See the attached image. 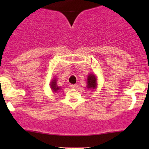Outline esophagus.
Instances as JSON below:
<instances>
[{
    "mask_svg": "<svg viewBox=\"0 0 149 149\" xmlns=\"http://www.w3.org/2000/svg\"><path fill=\"white\" fill-rule=\"evenodd\" d=\"M71 88H73V89H76V88H78V85H77V84L71 85Z\"/></svg>",
    "mask_w": 149,
    "mask_h": 149,
    "instance_id": "obj_1",
    "label": "esophagus"
}]
</instances>
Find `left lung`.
<instances>
[{
  "label": "left lung",
  "mask_w": 149,
  "mask_h": 149,
  "mask_svg": "<svg viewBox=\"0 0 149 149\" xmlns=\"http://www.w3.org/2000/svg\"><path fill=\"white\" fill-rule=\"evenodd\" d=\"M87 83H88V86H87V88L89 89H95L96 88L97 80H96V77H95V75L93 74L89 75L88 80H87Z\"/></svg>",
  "instance_id": "obj_1"
}]
</instances>
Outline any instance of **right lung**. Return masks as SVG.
I'll list each match as a JSON object with an SVG mask.
<instances>
[{"mask_svg":"<svg viewBox=\"0 0 149 149\" xmlns=\"http://www.w3.org/2000/svg\"><path fill=\"white\" fill-rule=\"evenodd\" d=\"M51 88H52L53 92H57L58 90L60 89V88H59V87L57 85V81H56V79H54V80H52V82H51Z\"/></svg>","mask_w":149,"mask_h":149,"instance_id":"right-lung-1","label":"right lung"}]
</instances>
